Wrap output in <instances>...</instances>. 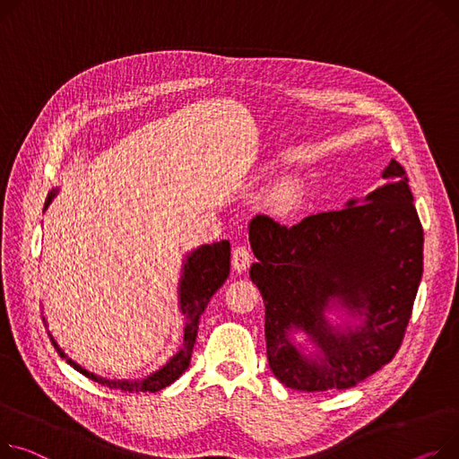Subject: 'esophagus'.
I'll return each instance as SVG.
<instances>
[{
  "label": "esophagus",
  "mask_w": 459,
  "mask_h": 459,
  "mask_svg": "<svg viewBox=\"0 0 459 459\" xmlns=\"http://www.w3.org/2000/svg\"><path fill=\"white\" fill-rule=\"evenodd\" d=\"M251 258H253V255H251V251L246 246H238V247L232 249V267L238 273L246 271L249 267Z\"/></svg>",
  "instance_id": "esophagus-1"
}]
</instances>
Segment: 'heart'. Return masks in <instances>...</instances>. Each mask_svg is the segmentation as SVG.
I'll return each mask as SVG.
<instances>
[{
    "label": "heart",
    "instance_id": "1",
    "mask_svg": "<svg viewBox=\"0 0 459 459\" xmlns=\"http://www.w3.org/2000/svg\"><path fill=\"white\" fill-rule=\"evenodd\" d=\"M302 197V185L295 178H290L282 182L281 186L274 188L271 195V206L277 213H288L291 212Z\"/></svg>",
    "mask_w": 459,
    "mask_h": 459
}]
</instances>
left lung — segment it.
Listing matches in <instances>:
<instances>
[{
    "instance_id": "obj_1",
    "label": "left lung",
    "mask_w": 459,
    "mask_h": 459,
    "mask_svg": "<svg viewBox=\"0 0 459 459\" xmlns=\"http://www.w3.org/2000/svg\"><path fill=\"white\" fill-rule=\"evenodd\" d=\"M387 185L345 208L314 213L293 227L267 216L249 223L256 262L249 277L265 307L273 375L300 391L349 389L399 351L422 277V225L404 168L391 160ZM362 204L359 205V203ZM342 307L360 323L332 327ZM316 347L307 355L290 332Z\"/></svg>"
}]
</instances>
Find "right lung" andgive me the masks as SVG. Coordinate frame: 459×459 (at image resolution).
I'll return each mask as SVG.
<instances>
[{
	"mask_svg": "<svg viewBox=\"0 0 459 459\" xmlns=\"http://www.w3.org/2000/svg\"><path fill=\"white\" fill-rule=\"evenodd\" d=\"M55 195H56V190H53L48 195L44 210L48 208V204L51 203V199ZM229 273H230V243L227 239L212 243V246H201L199 249L192 251L186 256L185 264H182V277L178 282V308L186 319L185 338H182V345H180L178 352L173 358H169V361L164 365V368H160L159 371L149 375L143 380L101 378L94 373L86 371L84 368H81L79 363H75L72 358H68L53 338H51V342H53L56 352L63 358H66V361L72 365L74 369H77L79 373H82L84 377H88L90 380H94L101 385H107L110 389L129 391V393L160 391V389L168 387L169 384H173L182 373L188 369L190 359H192V351H194L195 338H197L199 317L204 312L212 295L225 284Z\"/></svg>",
	"mask_w": 459,
	"mask_h": 459,
	"instance_id": "add662e5",
	"label": "right lung"
}]
</instances>
